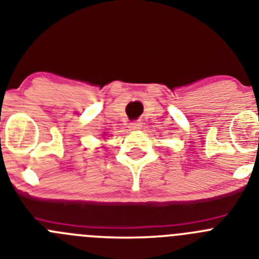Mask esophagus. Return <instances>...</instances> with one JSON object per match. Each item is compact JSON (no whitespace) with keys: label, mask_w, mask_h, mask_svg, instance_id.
I'll return each mask as SVG.
<instances>
[{"label":"esophagus","mask_w":259,"mask_h":259,"mask_svg":"<svg viewBox=\"0 0 259 259\" xmlns=\"http://www.w3.org/2000/svg\"><path fill=\"white\" fill-rule=\"evenodd\" d=\"M141 127H143V123H141L140 120H135V122L130 123V125H128V128H130L131 131H137V130H140Z\"/></svg>","instance_id":"obj_1"}]
</instances>
